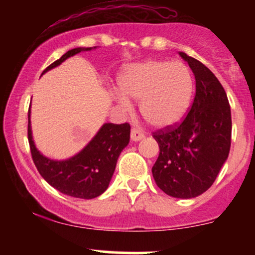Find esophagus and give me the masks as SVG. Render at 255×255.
<instances>
[{
	"label": "esophagus",
	"instance_id": "esophagus-1",
	"mask_svg": "<svg viewBox=\"0 0 255 255\" xmlns=\"http://www.w3.org/2000/svg\"><path fill=\"white\" fill-rule=\"evenodd\" d=\"M144 136H145L144 133H142V131H140L137 128H131L130 139L133 140V141H139V140H141Z\"/></svg>",
	"mask_w": 255,
	"mask_h": 255
}]
</instances>
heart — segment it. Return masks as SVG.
<instances>
[{"label":"heart","instance_id":"heart-1","mask_svg":"<svg viewBox=\"0 0 255 255\" xmlns=\"http://www.w3.org/2000/svg\"><path fill=\"white\" fill-rule=\"evenodd\" d=\"M118 101L125 107L127 98L140 101V111L151 126L165 128L177 124L188 109L193 78L182 62L148 60L131 64L120 78Z\"/></svg>","mask_w":255,"mask_h":255}]
</instances>
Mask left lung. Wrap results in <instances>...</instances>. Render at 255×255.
<instances>
[{
	"instance_id": "8db88e82",
	"label": "left lung",
	"mask_w": 255,
	"mask_h": 255,
	"mask_svg": "<svg viewBox=\"0 0 255 255\" xmlns=\"http://www.w3.org/2000/svg\"><path fill=\"white\" fill-rule=\"evenodd\" d=\"M195 77V96L181 122L152 133L159 156L152 166L157 186L174 198L206 192L227 160L231 144V113L227 93L200 61L180 51Z\"/></svg>"
}]
</instances>
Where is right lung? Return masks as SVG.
<instances>
[{
  "instance_id": "add662e5",
  "label": "right lung",
  "mask_w": 255,
  "mask_h": 255,
  "mask_svg": "<svg viewBox=\"0 0 255 255\" xmlns=\"http://www.w3.org/2000/svg\"><path fill=\"white\" fill-rule=\"evenodd\" d=\"M92 48H75L51 63L43 73L58 66L66 58L89 51ZM129 124H105L83 151L67 160H52L44 157L32 140L30 109L27 137L37 170L50 186L63 194L79 199L97 198L107 191L115 171L118 158L129 142Z\"/></svg>"
}]
</instances>
